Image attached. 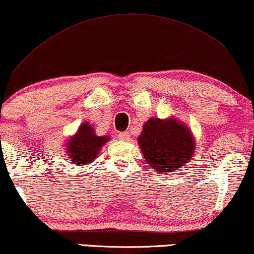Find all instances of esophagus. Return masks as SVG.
<instances>
[{
	"instance_id": "esophagus-1",
	"label": "esophagus",
	"mask_w": 254,
	"mask_h": 254,
	"mask_svg": "<svg viewBox=\"0 0 254 254\" xmlns=\"http://www.w3.org/2000/svg\"><path fill=\"white\" fill-rule=\"evenodd\" d=\"M119 137H120V139H123V140H128L130 137V135H129V132H128V131H122V132H119Z\"/></svg>"
}]
</instances>
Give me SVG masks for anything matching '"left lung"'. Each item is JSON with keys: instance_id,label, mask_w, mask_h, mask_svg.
Instances as JSON below:
<instances>
[{"instance_id": "left-lung-1", "label": "left lung", "mask_w": 254, "mask_h": 254, "mask_svg": "<svg viewBox=\"0 0 254 254\" xmlns=\"http://www.w3.org/2000/svg\"><path fill=\"white\" fill-rule=\"evenodd\" d=\"M138 144L146 162L160 174L185 165L194 151L190 129L175 119L151 118L144 124Z\"/></svg>"}]
</instances>
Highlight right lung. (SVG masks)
<instances>
[{
  "label": "right lung",
  "instance_id": "add662e5",
  "mask_svg": "<svg viewBox=\"0 0 254 254\" xmlns=\"http://www.w3.org/2000/svg\"><path fill=\"white\" fill-rule=\"evenodd\" d=\"M108 140V136H97L91 125L84 123L77 134L70 138L67 146L68 154L73 163L87 165L96 158L101 147Z\"/></svg>",
  "mask_w": 254,
  "mask_h": 254
}]
</instances>
